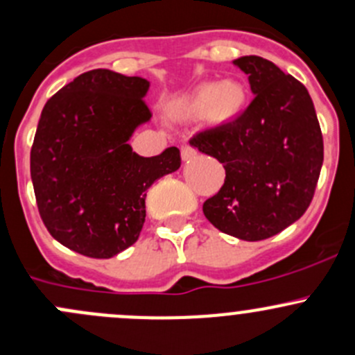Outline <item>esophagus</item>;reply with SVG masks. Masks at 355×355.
I'll use <instances>...</instances> for the list:
<instances>
[{"mask_svg":"<svg viewBox=\"0 0 355 355\" xmlns=\"http://www.w3.org/2000/svg\"><path fill=\"white\" fill-rule=\"evenodd\" d=\"M195 157H196V150L193 148V146H189V145L182 146V148H181L182 162H189V160L195 159Z\"/></svg>","mask_w":355,"mask_h":355,"instance_id":"34e87169","label":"esophagus"}]
</instances>
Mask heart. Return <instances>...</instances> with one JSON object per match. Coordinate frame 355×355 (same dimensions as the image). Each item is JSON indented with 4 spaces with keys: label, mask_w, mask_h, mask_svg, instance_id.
<instances>
[{
    "label": "heart",
    "mask_w": 355,
    "mask_h": 355,
    "mask_svg": "<svg viewBox=\"0 0 355 355\" xmlns=\"http://www.w3.org/2000/svg\"><path fill=\"white\" fill-rule=\"evenodd\" d=\"M248 89L241 80L226 79L220 83H202L174 103L173 117L181 122L203 119L209 128L233 125L245 114Z\"/></svg>",
    "instance_id": "heart-1"
}]
</instances>
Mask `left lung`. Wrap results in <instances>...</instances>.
<instances>
[{
  "mask_svg": "<svg viewBox=\"0 0 355 355\" xmlns=\"http://www.w3.org/2000/svg\"><path fill=\"white\" fill-rule=\"evenodd\" d=\"M250 107L233 125L200 132L191 145L226 171L203 203L207 219L238 240L271 238L304 216L322 167V135L309 91L269 60L241 57Z\"/></svg>",
  "mask_w": 355,
  "mask_h": 355,
  "instance_id": "1",
  "label": "left lung"
}]
</instances>
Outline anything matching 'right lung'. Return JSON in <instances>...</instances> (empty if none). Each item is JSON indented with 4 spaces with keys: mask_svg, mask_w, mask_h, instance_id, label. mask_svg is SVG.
<instances>
[{
    "mask_svg": "<svg viewBox=\"0 0 355 355\" xmlns=\"http://www.w3.org/2000/svg\"><path fill=\"white\" fill-rule=\"evenodd\" d=\"M150 83L108 69L80 73L50 98L31 150L37 209L51 236L93 259L136 243L150 186L181 166L176 146L141 157L129 139L152 119Z\"/></svg>",
    "mask_w": 355,
    "mask_h": 355,
    "instance_id": "add662e5",
    "label": "right lung"
}]
</instances>
